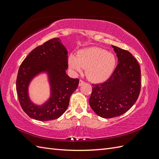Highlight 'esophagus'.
Instances as JSON below:
<instances>
[{
  "mask_svg": "<svg viewBox=\"0 0 159 159\" xmlns=\"http://www.w3.org/2000/svg\"><path fill=\"white\" fill-rule=\"evenodd\" d=\"M84 84H85L84 81H83L82 80H80V83H79V86H81V85H82Z\"/></svg>",
  "mask_w": 159,
  "mask_h": 159,
  "instance_id": "34e87169",
  "label": "esophagus"
}]
</instances>
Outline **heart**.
I'll list each match as a JSON object with an SVG mask.
<instances>
[{
    "mask_svg": "<svg viewBox=\"0 0 159 159\" xmlns=\"http://www.w3.org/2000/svg\"><path fill=\"white\" fill-rule=\"evenodd\" d=\"M68 64L74 72H80L82 68H85V75L89 80L100 82L107 79L113 73L116 58L111 53L92 47L79 51L77 56L70 55Z\"/></svg>",
    "mask_w": 159,
    "mask_h": 159,
    "instance_id": "1",
    "label": "heart"
}]
</instances>
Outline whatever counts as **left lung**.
I'll return each mask as SVG.
<instances>
[{"label": "left lung", "mask_w": 159, "mask_h": 159, "mask_svg": "<svg viewBox=\"0 0 159 159\" xmlns=\"http://www.w3.org/2000/svg\"><path fill=\"white\" fill-rule=\"evenodd\" d=\"M118 58V65L105 82L92 84L89 99L93 111L103 118L123 115L137 100L141 91V68L129 52L112 46Z\"/></svg>", "instance_id": "8db88e82"}]
</instances>
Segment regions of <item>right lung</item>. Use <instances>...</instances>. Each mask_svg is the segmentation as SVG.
<instances>
[{"instance_id": "obj_1", "label": "right lung", "mask_w": 159, "mask_h": 159, "mask_svg": "<svg viewBox=\"0 0 159 159\" xmlns=\"http://www.w3.org/2000/svg\"><path fill=\"white\" fill-rule=\"evenodd\" d=\"M68 68V51L58 38L36 47L24 60L18 72L16 91L22 109L30 117L42 121H51L64 114L80 81L66 74ZM42 72L49 75L51 97L46 103L38 106L31 102L28 86L31 80Z\"/></svg>"}]
</instances>
